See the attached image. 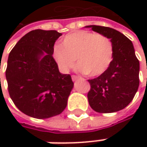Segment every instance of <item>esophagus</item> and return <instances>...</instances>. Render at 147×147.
<instances>
[{
    "mask_svg": "<svg viewBox=\"0 0 147 147\" xmlns=\"http://www.w3.org/2000/svg\"><path fill=\"white\" fill-rule=\"evenodd\" d=\"M79 78H80L78 76H76V75H73V76H72V79H73L74 82H76V81H78Z\"/></svg>",
    "mask_w": 147,
    "mask_h": 147,
    "instance_id": "34e87169",
    "label": "esophagus"
}]
</instances>
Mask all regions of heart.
I'll use <instances>...</instances> for the list:
<instances>
[{
  "label": "heart",
  "instance_id": "obj_1",
  "mask_svg": "<svg viewBox=\"0 0 147 147\" xmlns=\"http://www.w3.org/2000/svg\"><path fill=\"white\" fill-rule=\"evenodd\" d=\"M114 48L110 38L89 31H77L66 35L60 45L54 47L53 57L63 72L74 68L88 76L103 74L113 60Z\"/></svg>",
  "mask_w": 147,
  "mask_h": 147
}]
</instances>
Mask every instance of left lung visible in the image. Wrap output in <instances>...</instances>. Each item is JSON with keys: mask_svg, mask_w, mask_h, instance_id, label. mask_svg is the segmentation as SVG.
Segmentation results:
<instances>
[{"mask_svg": "<svg viewBox=\"0 0 147 147\" xmlns=\"http://www.w3.org/2000/svg\"><path fill=\"white\" fill-rule=\"evenodd\" d=\"M85 28L110 38L114 56L108 69L96 78L89 79L91 90L88 102L97 113H114L124 109L137 93L140 65L133 42L120 32L109 27L88 25Z\"/></svg>", "mask_w": 147, "mask_h": 147, "instance_id": "obj_1", "label": "left lung"}]
</instances>
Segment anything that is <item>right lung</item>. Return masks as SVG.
Listing matches in <instances>:
<instances>
[{"instance_id":"right-lung-1","label":"right lung","mask_w":147,"mask_h":147,"mask_svg":"<svg viewBox=\"0 0 147 147\" xmlns=\"http://www.w3.org/2000/svg\"><path fill=\"white\" fill-rule=\"evenodd\" d=\"M61 35L55 30H32L9 55L5 77L10 98L21 112L32 118L61 114L74 88L70 75L59 72L52 56Z\"/></svg>"}]
</instances>
